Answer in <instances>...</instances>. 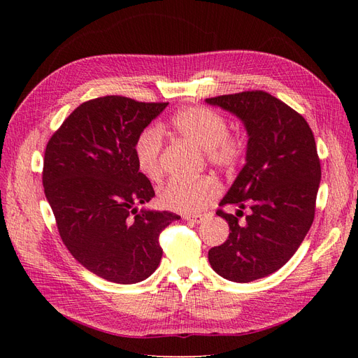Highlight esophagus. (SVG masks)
<instances>
[{
	"instance_id": "34e87169",
	"label": "esophagus",
	"mask_w": 358,
	"mask_h": 358,
	"mask_svg": "<svg viewBox=\"0 0 358 358\" xmlns=\"http://www.w3.org/2000/svg\"><path fill=\"white\" fill-rule=\"evenodd\" d=\"M185 220H187V221H191V222L200 224V222L203 221V216H201V215H187Z\"/></svg>"
}]
</instances>
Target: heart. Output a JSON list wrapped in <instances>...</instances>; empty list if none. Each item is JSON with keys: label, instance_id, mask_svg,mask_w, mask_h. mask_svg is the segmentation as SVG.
Here are the masks:
<instances>
[{"label": "heart", "instance_id": "heart-1", "mask_svg": "<svg viewBox=\"0 0 358 358\" xmlns=\"http://www.w3.org/2000/svg\"><path fill=\"white\" fill-rule=\"evenodd\" d=\"M171 124L183 138L204 150L216 167L231 169L245 155L243 138L227 133V119L209 107H185L173 116ZM161 149L162 133L157 127L146 128L134 143L137 169L149 180H158L161 176ZM220 194V183L210 178L199 180L173 179L159 191V203L169 210L194 215L210 206Z\"/></svg>", "mask_w": 358, "mask_h": 358}]
</instances>
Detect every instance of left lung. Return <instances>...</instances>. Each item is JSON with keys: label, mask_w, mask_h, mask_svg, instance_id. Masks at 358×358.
<instances>
[{"label": "left lung", "mask_w": 358, "mask_h": 358, "mask_svg": "<svg viewBox=\"0 0 358 358\" xmlns=\"http://www.w3.org/2000/svg\"><path fill=\"white\" fill-rule=\"evenodd\" d=\"M239 117L248 134L245 166L216 212L230 225L222 245L209 251L212 268L233 282H252L275 273L296 254L315 216L321 166L305 117L264 91L206 99ZM252 212L241 223V209Z\"/></svg>", "instance_id": "1"}]
</instances>
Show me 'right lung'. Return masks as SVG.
Masks as SVG:
<instances>
[{"instance_id": "add662e5", "label": "right lung", "mask_w": 358, "mask_h": 358, "mask_svg": "<svg viewBox=\"0 0 358 358\" xmlns=\"http://www.w3.org/2000/svg\"><path fill=\"white\" fill-rule=\"evenodd\" d=\"M169 103L107 95L80 104L49 140L43 187L64 245L94 275L136 284L162 257L161 230L180 216L138 209L155 197L134 143Z\"/></svg>"}]
</instances>
